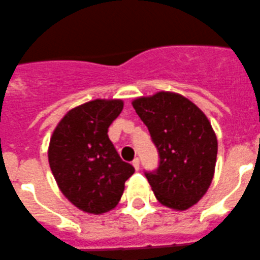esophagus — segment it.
Returning <instances> with one entry per match:
<instances>
[{"instance_id":"obj_1","label":"esophagus","mask_w":260,"mask_h":260,"mask_svg":"<svg viewBox=\"0 0 260 260\" xmlns=\"http://www.w3.org/2000/svg\"><path fill=\"white\" fill-rule=\"evenodd\" d=\"M132 166L135 167L136 171H138V169H140V159H138V157H135V159H133Z\"/></svg>"}]
</instances>
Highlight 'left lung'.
Returning a JSON list of instances; mask_svg holds the SVG:
<instances>
[{
  "label": "left lung",
  "mask_w": 260,
  "mask_h": 260,
  "mask_svg": "<svg viewBox=\"0 0 260 260\" xmlns=\"http://www.w3.org/2000/svg\"><path fill=\"white\" fill-rule=\"evenodd\" d=\"M159 152L146 172L155 196L166 207L186 210L207 192L214 176L218 142L205 114L181 94L157 92L132 103Z\"/></svg>",
  "instance_id": "8db88e82"
}]
</instances>
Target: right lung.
<instances>
[{"label": "right lung", "instance_id": "add662e5", "mask_svg": "<svg viewBox=\"0 0 260 260\" xmlns=\"http://www.w3.org/2000/svg\"><path fill=\"white\" fill-rule=\"evenodd\" d=\"M122 110V100L89 101L72 109L52 133L51 172L65 198L83 212L101 214L115 208L135 173L108 136Z\"/></svg>", "mask_w": 260, "mask_h": 260}]
</instances>
